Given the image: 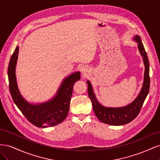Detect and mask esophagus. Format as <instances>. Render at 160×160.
I'll use <instances>...</instances> for the list:
<instances>
[{
  "instance_id": "34e87169",
  "label": "esophagus",
  "mask_w": 160,
  "mask_h": 160,
  "mask_svg": "<svg viewBox=\"0 0 160 160\" xmlns=\"http://www.w3.org/2000/svg\"><path fill=\"white\" fill-rule=\"evenodd\" d=\"M81 73L84 77H85L90 73V70H89L88 67H83V68H82V69H81Z\"/></svg>"
}]
</instances>
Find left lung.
Wrapping results in <instances>:
<instances>
[{"mask_svg":"<svg viewBox=\"0 0 160 160\" xmlns=\"http://www.w3.org/2000/svg\"><path fill=\"white\" fill-rule=\"evenodd\" d=\"M133 41L138 42L139 51L141 54L145 66L143 83L139 95L132 103L120 108H109L101 105L97 99L93 87L88 80V95L90 98L94 112L101 122L111 125H122L133 121L139 114L144 101L147 98L149 90V64L147 53L144 49L140 37L135 35Z\"/></svg>","mask_w":160,"mask_h":160,"instance_id":"obj_1","label":"left lung"}]
</instances>
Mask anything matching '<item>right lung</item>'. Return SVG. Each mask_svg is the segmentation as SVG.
Masks as SVG:
<instances>
[{
    "mask_svg": "<svg viewBox=\"0 0 160 160\" xmlns=\"http://www.w3.org/2000/svg\"><path fill=\"white\" fill-rule=\"evenodd\" d=\"M18 49L17 46L11 57L8 67L9 89L14 103L28 122L38 128H49L59 124L68 115L72 88L75 82L81 79L80 71L72 72L66 77L55 96L50 100L35 104L30 103L23 98L18 88L15 69Z\"/></svg>",
    "mask_w": 160,
    "mask_h": 160,
    "instance_id": "obj_1",
    "label": "right lung"
}]
</instances>
